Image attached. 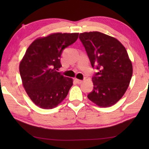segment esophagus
Instances as JSON below:
<instances>
[{
  "mask_svg": "<svg viewBox=\"0 0 149 149\" xmlns=\"http://www.w3.org/2000/svg\"><path fill=\"white\" fill-rule=\"evenodd\" d=\"M75 81H76V82L78 83V84H81V83L83 82L82 80H79V79H75Z\"/></svg>",
  "mask_w": 149,
  "mask_h": 149,
  "instance_id": "34e87169",
  "label": "esophagus"
}]
</instances>
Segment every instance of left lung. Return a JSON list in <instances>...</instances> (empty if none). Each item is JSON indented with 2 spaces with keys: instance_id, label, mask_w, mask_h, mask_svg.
Returning a JSON list of instances; mask_svg holds the SVG:
<instances>
[{
  "instance_id": "left-lung-1",
  "label": "left lung",
  "mask_w": 149,
  "mask_h": 149,
  "mask_svg": "<svg viewBox=\"0 0 149 149\" xmlns=\"http://www.w3.org/2000/svg\"><path fill=\"white\" fill-rule=\"evenodd\" d=\"M79 39L93 68V89L87 95L100 107H111L125 93L132 77V64L123 45L115 38L99 32H84Z\"/></svg>"
}]
</instances>
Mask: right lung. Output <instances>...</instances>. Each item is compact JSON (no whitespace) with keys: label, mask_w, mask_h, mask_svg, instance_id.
Returning <instances> with one entry per match:
<instances>
[{"label":"right lung","mask_w":149,"mask_h":149,"mask_svg":"<svg viewBox=\"0 0 149 149\" xmlns=\"http://www.w3.org/2000/svg\"><path fill=\"white\" fill-rule=\"evenodd\" d=\"M79 33H55L34 40L19 64L22 83L28 96L44 109L56 107L67 96L72 79L58 72L63 50L74 43Z\"/></svg>","instance_id":"1"}]
</instances>
